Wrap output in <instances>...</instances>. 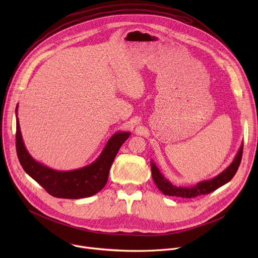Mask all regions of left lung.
<instances>
[{
  "label": "left lung",
  "instance_id": "1",
  "mask_svg": "<svg viewBox=\"0 0 258 258\" xmlns=\"http://www.w3.org/2000/svg\"><path fill=\"white\" fill-rule=\"evenodd\" d=\"M242 146L240 147V150L238 151L237 156L235 157L234 161L232 162V164L230 165L226 170H224L221 174H219L218 177H215L212 180L209 181H204L197 184L195 187L191 188H185V187H177L173 186L170 182H168L163 175H162L157 168V166L154 163H151L152 165V174H153V180L157 187L159 188V190L162 191V194L165 196H170V197H180V198H186V199H194L200 196H205L208 195L216 189L223 186L224 184L228 183L230 180H231L240 164L241 157H242Z\"/></svg>",
  "mask_w": 258,
  "mask_h": 258
}]
</instances>
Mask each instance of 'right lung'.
I'll return each mask as SVG.
<instances>
[{
	"instance_id": "add662e5",
	"label": "right lung",
	"mask_w": 258,
	"mask_h": 258,
	"mask_svg": "<svg viewBox=\"0 0 258 258\" xmlns=\"http://www.w3.org/2000/svg\"><path fill=\"white\" fill-rule=\"evenodd\" d=\"M128 136L130 133L115 134L93 164L73 171H56L34 161L25 148L18 119L16 147L23 169L49 195L60 199H81L94 196L104 187L114 159Z\"/></svg>"
}]
</instances>
